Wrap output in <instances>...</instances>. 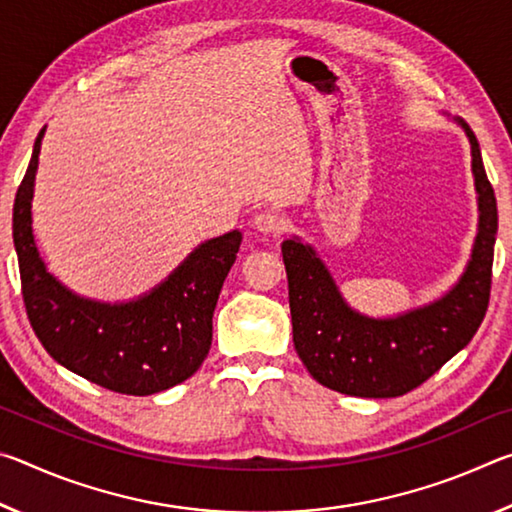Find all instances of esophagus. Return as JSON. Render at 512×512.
Here are the masks:
<instances>
[{
	"label": "esophagus",
	"mask_w": 512,
	"mask_h": 512,
	"mask_svg": "<svg viewBox=\"0 0 512 512\" xmlns=\"http://www.w3.org/2000/svg\"><path fill=\"white\" fill-rule=\"evenodd\" d=\"M255 228L259 232H264V235H282L284 228H287V221H284V216L280 212H273V210H264L255 216Z\"/></svg>",
	"instance_id": "34e87169"
}]
</instances>
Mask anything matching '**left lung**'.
<instances>
[{
	"label": "left lung",
	"mask_w": 512,
	"mask_h": 512,
	"mask_svg": "<svg viewBox=\"0 0 512 512\" xmlns=\"http://www.w3.org/2000/svg\"><path fill=\"white\" fill-rule=\"evenodd\" d=\"M458 124L472 144L481 214L470 264L447 296L397 318L361 316L345 305L314 248L298 239L282 244L293 345L318 384L352 397H400L436 375L483 323L490 302L497 198L472 128L461 119Z\"/></svg>",
	"instance_id": "left-lung-1"
}]
</instances>
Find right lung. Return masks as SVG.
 <instances>
[{"label":"right lung","mask_w":512,"mask_h":512,"mask_svg":"<svg viewBox=\"0 0 512 512\" xmlns=\"http://www.w3.org/2000/svg\"><path fill=\"white\" fill-rule=\"evenodd\" d=\"M13 205V241L29 323L51 357L121 395H153L194 375L212 345V316L235 264L241 232L205 241L158 289L126 305L74 296L47 273L31 230L40 142Z\"/></svg>","instance_id":"add662e5"}]
</instances>
